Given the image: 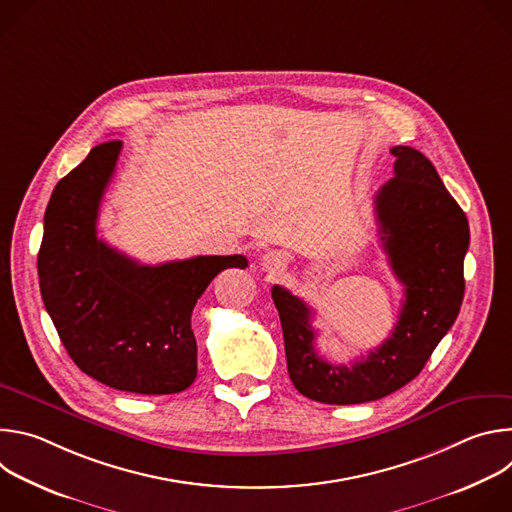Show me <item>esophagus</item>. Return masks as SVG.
<instances>
[{"label":"esophagus","mask_w":512,"mask_h":512,"mask_svg":"<svg viewBox=\"0 0 512 512\" xmlns=\"http://www.w3.org/2000/svg\"><path fill=\"white\" fill-rule=\"evenodd\" d=\"M285 265H287V257H285V253H281V251H269V253H265V255L261 257V267H263V271L279 273V271L285 269Z\"/></svg>","instance_id":"esophagus-1"}]
</instances>
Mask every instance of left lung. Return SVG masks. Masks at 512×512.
I'll list each match as a JSON object with an SVG mask.
<instances>
[{
  "instance_id": "left-lung-1",
  "label": "left lung",
  "mask_w": 512,
  "mask_h": 512,
  "mask_svg": "<svg viewBox=\"0 0 512 512\" xmlns=\"http://www.w3.org/2000/svg\"><path fill=\"white\" fill-rule=\"evenodd\" d=\"M395 176L375 194V212L391 269L405 300L391 336L360 360L326 362L314 348L312 308L273 285L287 373L308 399L328 405L377 401L413 381L454 326L464 300L468 218L433 164L407 145H395Z\"/></svg>"
}]
</instances>
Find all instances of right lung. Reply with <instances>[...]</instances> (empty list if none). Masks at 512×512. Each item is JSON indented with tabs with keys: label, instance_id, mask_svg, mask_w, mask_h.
Masks as SVG:
<instances>
[{
	"label": "right lung",
	"instance_id": "add662e5",
	"mask_svg": "<svg viewBox=\"0 0 512 512\" xmlns=\"http://www.w3.org/2000/svg\"><path fill=\"white\" fill-rule=\"evenodd\" d=\"M121 141H105L54 188L44 214L38 277L44 308L77 367L127 393L172 395L196 379L192 310L243 255L141 265L97 237Z\"/></svg>",
	"mask_w": 512,
	"mask_h": 512
}]
</instances>
